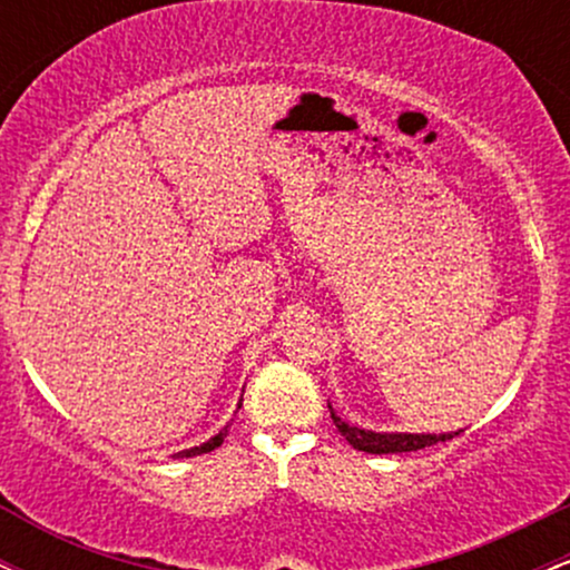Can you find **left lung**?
Masks as SVG:
<instances>
[{
	"label": "left lung",
	"instance_id": "obj_1",
	"mask_svg": "<svg viewBox=\"0 0 570 570\" xmlns=\"http://www.w3.org/2000/svg\"><path fill=\"white\" fill-rule=\"evenodd\" d=\"M330 415L332 421H335L340 434H343L353 448L364 450V453H372V455L412 453V450L431 448V444L448 442L453 440V436L463 434V429L450 431V434H381V431H367V429H358V426H351V423H345L343 417L332 410V404H330Z\"/></svg>",
	"mask_w": 570,
	"mask_h": 570
}]
</instances>
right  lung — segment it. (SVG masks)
Segmentation results:
<instances>
[{
  "label": "right lung",
  "instance_id": "obj_1",
  "mask_svg": "<svg viewBox=\"0 0 570 570\" xmlns=\"http://www.w3.org/2000/svg\"><path fill=\"white\" fill-rule=\"evenodd\" d=\"M240 407V404H238ZM225 436H227V426L219 431V434H214L212 440L208 442H203V444H198V448H189V450H181V453H176V458H193V455H203V453H212V450H217L222 442H225Z\"/></svg>",
  "mask_w": 570,
  "mask_h": 570
}]
</instances>
